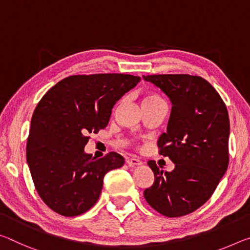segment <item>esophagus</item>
<instances>
[{
  "label": "esophagus",
  "mask_w": 250,
  "mask_h": 250,
  "mask_svg": "<svg viewBox=\"0 0 250 250\" xmlns=\"http://www.w3.org/2000/svg\"><path fill=\"white\" fill-rule=\"evenodd\" d=\"M126 164L129 165V167H137V166H140V165H142V162L139 160V159H137V158H128V159H126Z\"/></svg>",
  "instance_id": "obj_1"
}]
</instances>
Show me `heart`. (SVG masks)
<instances>
[{
	"label": "heart",
	"instance_id": "b5f03b06",
	"mask_svg": "<svg viewBox=\"0 0 250 250\" xmlns=\"http://www.w3.org/2000/svg\"><path fill=\"white\" fill-rule=\"evenodd\" d=\"M158 101H164L162 99L158 96L156 93H146L144 99H142V104H153V102H158Z\"/></svg>",
	"mask_w": 250,
	"mask_h": 250
}]
</instances>
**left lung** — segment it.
Here are the masks:
<instances>
[{
    "label": "left lung",
    "mask_w": 250,
    "mask_h": 250,
    "mask_svg": "<svg viewBox=\"0 0 250 250\" xmlns=\"http://www.w3.org/2000/svg\"><path fill=\"white\" fill-rule=\"evenodd\" d=\"M172 104L167 132L158 140L159 153L175 164L164 171L148 165L154 182L146 188V203L166 217L197 210L215 191L229 164V117L225 102L204 78L189 74L144 75Z\"/></svg>",
    "instance_id": "left-lung-1"
}]
</instances>
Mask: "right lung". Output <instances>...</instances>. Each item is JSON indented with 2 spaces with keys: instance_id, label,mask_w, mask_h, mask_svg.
<instances>
[{
  "instance_id": "add662e5",
  "label": "right lung",
  "mask_w": 250,
  "mask_h": 250,
  "mask_svg": "<svg viewBox=\"0 0 250 250\" xmlns=\"http://www.w3.org/2000/svg\"><path fill=\"white\" fill-rule=\"evenodd\" d=\"M140 81L121 73L71 75L52 86L35 108L26 161L47 207L65 217L88 211L100 197L104 178L120 168L117 152L96 159L84 152L89 133L109 124L113 105Z\"/></svg>"
}]
</instances>
